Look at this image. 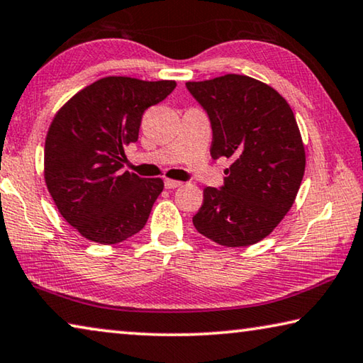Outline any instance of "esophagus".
<instances>
[{
  "mask_svg": "<svg viewBox=\"0 0 363 363\" xmlns=\"http://www.w3.org/2000/svg\"><path fill=\"white\" fill-rule=\"evenodd\" d=\"M182 182L179 181H174V179H164V187L166 189H176V187H181Z\"/></svg>",
  "mask_w": 363,
  "mask_h": 363,
  "instance_id": "34e87169",
  "label": "esophagus"
}]
</instances>
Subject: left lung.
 <instances>
[{
	"label": "left lung",
	"mask_w": 363,
	"mask_h": 363,
	"mask_svg": "<svg viewBox=\"0 0 363 363\" xmlns=\"http://www.w3.org/2000/svg\"><path fill=\"white\" fill-rule=\"evenodd\" d=\"M186 87L210 119L211 158L233 161L223 186L203 191L194 226L220 245L255 244L291 210L306 171L294 113L269 85L239 74Z\"/></svg>",
	"instance_id": "left-lung-1"
}]
</instances>
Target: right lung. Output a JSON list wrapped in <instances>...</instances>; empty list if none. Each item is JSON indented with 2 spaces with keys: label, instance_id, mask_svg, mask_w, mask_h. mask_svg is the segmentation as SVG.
Instances as JSON below:
<instances>
[{
  "label": "right lung",
  "instance_id": "right-lung-1",
  "mask_svg": "<svg viewBox=\"0 0 363 363\" xmlns=\"http://www.w3.org/2000/svg\"><path fill=\"white\" fill-rule=\"evenodd\" d=\"M174 89V80L105 77L57 111L45 142V181L85 239L119 244L145 226L163 181L123 171L124 147L139 139L145 109Z\"/></svg>",
  "mask_w": 363,
  "mask_h": 363
}]
</instances>
